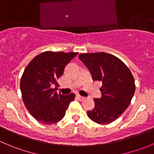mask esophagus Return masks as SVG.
Returning a JSON list of instances; mask_svg holds the SVG:
<instances>
[{
    "label": "esophagus",
    "mask_w": 154,
    "mask_h": 154,
    "mask_svg": "<svg viewBox=\"0 0 154 154\" xmlns=\"http://www.w3.org/2000/svg\"><path fill=\"white\" fill-rule=\"evenodd\" d=\"M77 98L79 100H80V101H83V100H84L86 99V97H82V96H80V95H77Z\"/></svg>",
    "instance_id": "esophagus-1"
}]
</instances>
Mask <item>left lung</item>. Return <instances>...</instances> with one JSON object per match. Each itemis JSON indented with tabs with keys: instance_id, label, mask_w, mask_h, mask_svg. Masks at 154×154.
I'll return each mask as SVG.
<instances>
[{
	"instance_id": "1",
	"label": "left lung",
	"mask_w": 154,
	"mask_h": 154,
	"mask_svg": "<svg viewBox=\"0 0 154 154\" xmlns=\"http://www.w3.org/2000/svg\"><path fill=\"white\" fill-rule=\"evenodd\" d=\"M79 59L90 70L93 80L103 84L101 98L94 99V109L87 111L88 117L98 124L112 122L128 107L134 94L131 70L119 58L108 53L80 54Z\"/></svg>"
}]
</instances>
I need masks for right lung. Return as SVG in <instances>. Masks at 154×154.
<instances>
[{
  "label": "right lung",
  "mask_w": 154,
  "mask_h": 154,
  "mask_svg": "<svg viewBox=\"0 0 154 154\" xmlns=\"http://www.w3.org/2000/svg\"><path fill=\"white\" fill-rule=\"evenodd\" d=\"M77 54L45 51L35 56L24 70L20 80L22 98L38 122L52 125L61 121L74 100V93L61 95L56 90L64 67Z\"/></svg>",
  "instance_id": "add662e5"
}]
</instances>
